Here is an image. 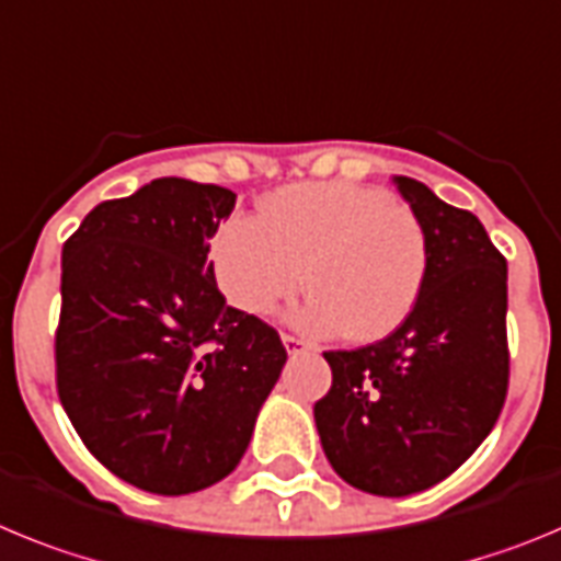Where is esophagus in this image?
<instances>
[{"mask_svg":"<svg viewBox=\"0 0 561 561\" xmlns=\"http://www.w3.org/2000/svg\"><path fill=\"white\" fill-rule=\"evenodd\" d=\"M282 343H285L287 355H299V352L310 350V343L305 337H296V335H282Z\"/></svg>","mask_w":561,"mask_h":561,"instance_id":"obj_1","label":"esophagus"}]
</instances>
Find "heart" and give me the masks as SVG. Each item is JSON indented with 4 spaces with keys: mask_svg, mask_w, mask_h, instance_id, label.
I'll list each match as a JSON object with an SVG mask.
<instances>
[{
    "mask_svg": "<svg viewBox=\"0 0 561 561\" xmlns=\"http://www.w3.org/2000/svg\"><path fill=\"white\" fill-rule=\"evenodd\" d=\"M226 299L265 316L310 287L293 312L312 335L380 341L416 310L431 268L427 234L408 206L357 184L287 186L262 201L260 220L229 218L209 245Z\"/></svg>",
    "mask_w": 561,
    "mask_h": 561,
    "instance_id": "obj_1",
    "label": "heart"
}]
</instances>
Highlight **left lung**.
<instances>
[{
  "label": "left lung",
  "instance_id": "left-lung-1",
  "mask_svg": "<svg viewBox=\"0 0 561 561\" xmlns=\"http://www.w3.org/2000/svg\"><path fill=\"white\" fill-rule=\"evenodd\" d=\"M393 184L427 234L425 290L388 337L324 352L332 386L312 408L332 469L380 497L453 476L489 436L508 391L506 260L472 211L408 175Z\"/></svg>",
  "mask_w": 561,
  "mask_h": 561
}]
</instances>
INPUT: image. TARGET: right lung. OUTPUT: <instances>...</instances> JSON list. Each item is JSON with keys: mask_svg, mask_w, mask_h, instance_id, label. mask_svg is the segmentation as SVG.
I'll return each instance as SVG.
<instances>
[{"mask_svg": "<svg viewBox=\"0 0 561 561\" xmlns=\"http://www.w3.org/2000/svg\"><path fill=\"white\" fill-rule=\"evenodd\" d=\"M234 201L156 179L94 206L64 243L60 405L89 453L145 492L224 481L287 360L274 327L226 305L206 260Z\"/></svg>", "mask_w": 561, "mask_h": 561, "instance_id": "1", "label": "right lung"}]
</instances>
